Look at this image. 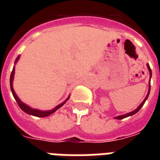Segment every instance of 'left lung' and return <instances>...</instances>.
<instances>
[{
	"instance_id": "8db88e82",
	"label": "left lung",
	"mask_w": 160,
	"mask_h": 160,
	"mask_svg": "<svg viewBox=\"0 0 160 160\" xmlns=\"http://www.w3.org/2000/svg\"><path fill=\"white\" fill-rule=\"evenodd\" d=\"M147 66H148V70H149V75H150V78L152 77V71H151V69H150V67H149V64H147ZM149 81H150V80H149ZM149 92H150V83H149V91H148V94H147L146 97H145V99L144 100V101L140 104V105L138 106V108L137 109H135L134 110V111L132 112H129V113H127V114H123V115H119V116H116L115 117V119H124V118H126V117H129V116H131V115H133V114H136L137 112L139 111V109H141L142 106L144 105V104L145 103V101H146V100L148 99V97H149Z\"/></svg>"
}]
</instances>
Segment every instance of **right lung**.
<instances>
[{
    "instance_id": "right-lung-1",
    "label": "right lung",
    "mask_w": 160,
    "mask_h": 160,
    "mask_svg": "<svg viewBox=\"0 0 160 160\" xmlns=\"http://www.w3.org/2000/svg\"><path fill=\"white\" fill-rule=\"evenodd\" d=\"M19 58H20V55H19L18 57L16 58V61H15V64H16L17 61H18ZM14 75H15V67H13V70H12V71H11V77H10V85H11V92H12V95H13L14 98H15V100H16V101L17 102V104H18L19 107L21 108L22 110H23L25 113H26V114H31V115H34V116H36V117H46L48 116V115H50V114H53L54 112H55L56 110H57L58 109H60V107L62 106L64 104H65L66 101H67L68 100H69V98H70V96L66 99V100L64 101L63 103H61V104H60L59 105H57V106L55 107V108H54L53 109H51V110H46V111H42V110H39V109H33V108H31L30 106H28L27 105H26V104H24L22 101H21L20 99L18 98V96L16 95V92L14 91V89H13V79H14Z\"/></svg>"
}]
</instances>
